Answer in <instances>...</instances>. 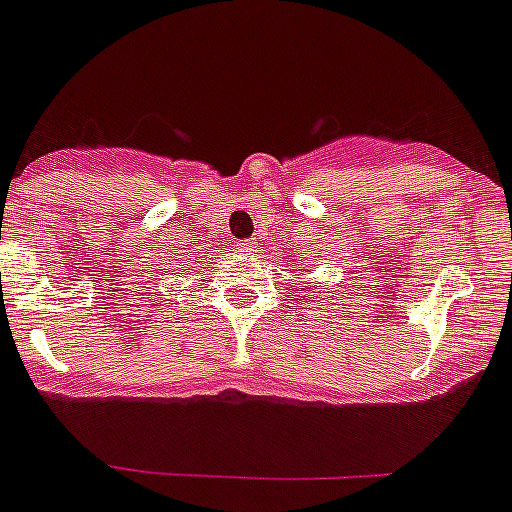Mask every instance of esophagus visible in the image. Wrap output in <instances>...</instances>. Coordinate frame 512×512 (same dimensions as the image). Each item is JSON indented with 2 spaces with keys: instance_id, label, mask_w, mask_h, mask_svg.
I'll return each mask as SVG.
<instances>
[{
  "instance_id": "1",
  "label": "esophagus",
  "mask_w": 512,
  "mask_h": 512,
  "mask_svg": "<svg viewBox=\"0 0 512 512\" xmlns=\"http://www.w3.org/2000/svg\"><path fill=\"white\" fill-rule=\"evenodd\" d=\"M237 247H240V252H245V255H252V252H255V242L252 240H242Z\"/></svg>"
}]
</instances>
